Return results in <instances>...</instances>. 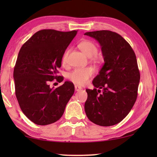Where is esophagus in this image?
<instances>
[{
	"instance_id": "obj_1",
	"label": "esophagus",
	"mask_w": 157,
	"mask_h": 157,
	"mask_svg": "<svg viewBox=\"0 0 157 157\" xmlns=\"http://www.w3.org/2000/svg\"><path fill=\"white\" fill-rule=\"evenodd\" d=\"M81 89H82V88H81V86H77V85H75V91H78Z\"/></svg>"
}]
</instances>
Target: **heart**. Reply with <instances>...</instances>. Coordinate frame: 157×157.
I'll use <instances>...</instances> for the list:
<instances>
[{"label": "heart", "mask_w": 157, "mask_h": 157, "mask_svg": "<svg viewBox=\"0 0 157 157\" xmlns=\"http://www.w3.org/2000/svg\"><path fill=\"white\" fill-rule=\"evenodd\" d=\"M78 48L86 56L91 58L94 56V59L97 61H101L102 60V56L97 55L98 48L96 45L91 40H83L78 44ZM68 54V50L64 53L62 58V63L66 64L67 61ZM94 70L91 67H86L83 68H76L69 74L70 80L77 85H84L88 82L89 79L93 76Z\"/></svg>", "instance_id": "b5f03b06"}]
</instances>
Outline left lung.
<instances>
[{
  "label": "left lung",
  "instance_id": "obj_1",
  "mask_svg": "<svg viewBox=\"0 0 157 157\" xmlns=\"http://www.w3.org/2000/svg\"><path fill=\"white\" fill-rule=\"evenodd\" d=\"M84 35L98 40L104 60L92 82L95 89L86 90V114L97 125H115L128 115L136 102L140 80L136 55L129 44L115 32L103 30Z\"/></svg>",
  "mask_w": 157,
  "mask_h": 157
}]
</instances>
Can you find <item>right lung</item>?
I'll return each instance as SVG.
<instances>
[{"label": "right lung", "mask_w": 157, "mask_h": 157, "mask_svg": "<svg viewBox=\"0 0 157 157\" xmlns=\"http://www.w3.org/2000/svg\"><path fill=\"white\" fill-rule=\"evenodd\" d=\"M77 31L63 32L44 29L34 33L21 47L13 71L15 91L19 106L28 119L37 125H48L60 119L74 93L72 83L50 88L66 49Z\"/></svg>", "instance_id": "add662e5"}]
</instances>
